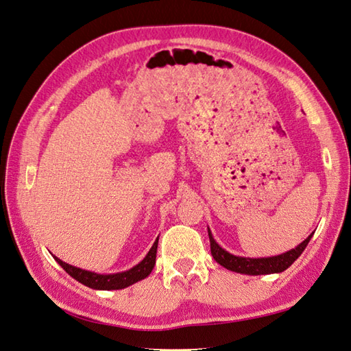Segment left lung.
Wrapping results in <instances>:
<instances>
[{
    "label": "left lung",
    "mask_w": 351,
    "mask_h": 351,
    "mask_svg": "<svg viewBox=\"0 0 351 351\" xmlns=\"http://www.w3.org/2000/svg\"><path fill=\"white\" fill-rule=\"evenodd\" d=\"M313 234L306 237L301 244L295 247V249L289 250L283 254L271 256V258H244V256H235L232 253L226 252L225 249H221V247L216 243L215 238H213V234L208 228L211 254L213 258H215V261L229 271H234V272H238V274H245V276L278 274V272L286 271L290 265H292L299 256L302 254L306 244L310 243Z\"/></svg>",
    "instance_id": "obj_1"
}]
</instances>
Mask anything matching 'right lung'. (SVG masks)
Returning a JSON list of instances; mask_svg holds the SVG:
<instances>
[{
    "label": "right lung",
    "instance_id": "right-lung-1",
    "mask_svg": "<svg viewBox=\"0 0 351 351\" xmlns=\"http://www.w3.org/2000/svg\"><path fill=\"white\" fill-rule=\"evenodd\" d=\"M158 240L159 237L156 238V241L153 243L152 249L146 254V258H144L140 263H136L131 269L123 271V272H116V274H97V272L73 267V265L58 259L56 256H53V258L65 269L66 274H70L74 280H77L79 283L84 286L95 290H119V289H125L128 286H131L136 283V281L144 280L150 276V272L156 263Z\"/></svg>",
    "mask_w": 351,
    "mask_h": 351
}]
</instances>
